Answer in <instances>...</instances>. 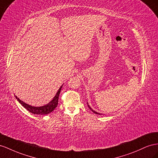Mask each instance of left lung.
Segmentation results:
<instances>
[{"mask_svg":"<svg viewBox=\"0 0 158 158\" xmlns=\"http://www.w3.org/2000/svg\"><path fill=\"white\" fill-rule=\"evenodd\" d=\"M88 107H89V109H90V110H91L92 111V112H93L94 113V114H100V113H98V112H95V111H94V110H92V108H91L90 107H89V105H88Z\"/></svg>","mask_w":158,"mask_h":158,"instance_id":"8db88e82","label":"left lung"}]
</instances>
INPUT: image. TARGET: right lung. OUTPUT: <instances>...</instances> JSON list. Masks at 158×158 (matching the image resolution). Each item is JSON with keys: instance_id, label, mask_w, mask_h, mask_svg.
I'll use <instances>...</instances> for the list:
<instances>
[{"instance_id": "add662e5", "label": "right lung", "mask_w": 158, "mask_h": 158, "mask_svg": "<svg viewBox=\"0 0 158 158\" xmlns=\"http://www.w3.org/2000/svg\"><path fill=\"white\" fill-rule=\"evenodd\" d=\"M62 86L60 88L58 89V91L57 92L56 96H54L53 100L50 102L48 104H46L43 106H40V107H35V106H32L31 105H28L26 103H24V102L22 100H20L19 98H17L16 96V98L18 100V101L20 102L24 108H26L27 110H28L30 112H31L32 114H38V115H46L48 114L50 112H52V111L57 107L58 104V98L60 93L61 91V88Z\"/></svg>"}]
</instances>
